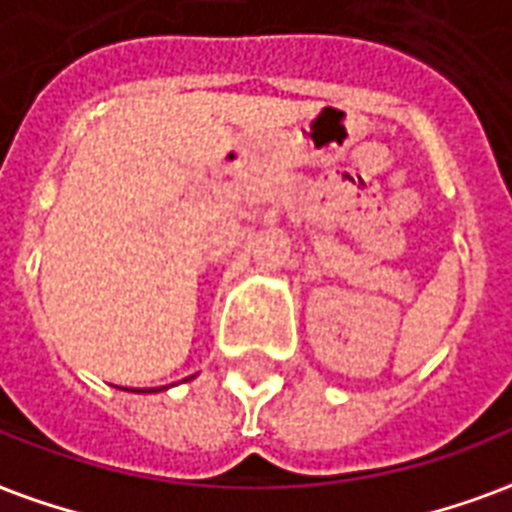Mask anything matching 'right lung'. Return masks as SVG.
I'll use <instances>...</instances> for the list:
<instances>
[{"label": "right lung", "mask_w": 512, "mask_h": 512, "mask_svg": "<svg viewBox=\"0 0 512 512\" xmlns=\"http://www.w3.org/2000/svg\"><path fill=\"white\" fill-rule=\"evenodd\" d=\"M133 392H157V390H133Z\"/></svg>", "instance_id": "1"}]
</instances>
